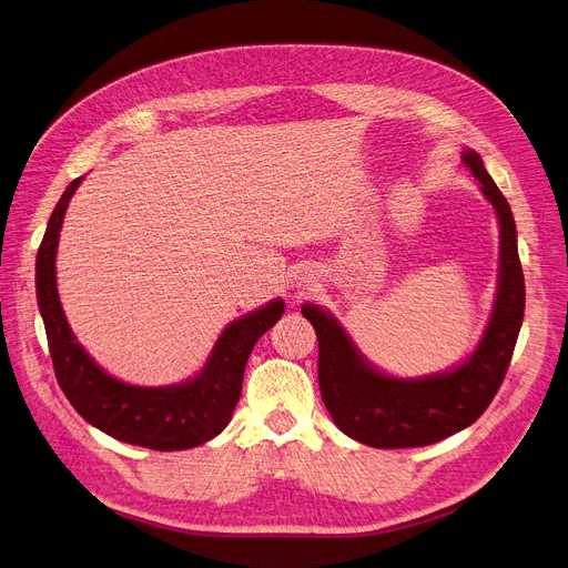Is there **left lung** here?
Instances as JSON below:
<instances>
[{"instance_id": "8db88e82", "label": "left lung", "mask_w": 568, "mask_h": 568, "mask_svg": "<svg viewBox=\"0 0 568 568\" xmlns=\"http://www.w3.org/2000/svg\"><path fill=\"white\" fill-rule=\"evenodd\" d=\"M462 163L480 181L500 224V274L489 326L467 363L419 381L376 372L353 346L335 317L305 303L303 317L320 339V389L337 428L374 448L428 446L471 426L494 400L526 311V283L509 203L487 174L476 151Z\"/></svg>"}]
</instances>
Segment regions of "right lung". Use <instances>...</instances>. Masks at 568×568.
<instances>
[{
    "instance_id": "1",
    "label": "right lung",
    "mask_w": 568,
    "mask_h": 568,
    "mask_svg": "<svg viewBox=\"0 0 568 568\" xmlns=\"http://www.w3.org/2000/svg\"><path fill=\"white\" fill-rule=\"evenodd\" d=\"M79 183L81 176L57 203L36 257L38 307L63 394L88 424L133 446L185 450L213 439L231 422L251 348L281 320L283 298L233 322L217 339L201 374L183 385L135 387L109 376L74 339L57 292L59 233Z\"/></svg>"
}]
</instances>
